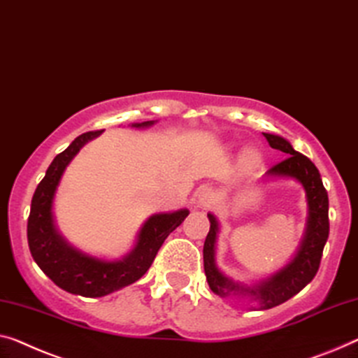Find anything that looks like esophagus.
I'll return each mask as SVG.
<instances>
[{
	"label": "esophagus",
	"mask_w": 358,
	"mask_h": 358,
	"mask_svg": "<svg viewBox=\"0 0 358 358\" xmlns=\"http://www.w3.org/2000/svg\"><path fill=\"white\" fill-rule=\"evenodd\" d=\"M196 199H197V206L201 207H209L213 201H215V193H213L212 188H201L197 191L196 194Z\"/></svg>",
	"instance_id": "34e87169"
}]
</instances>
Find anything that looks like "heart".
<instances>
[{"mask_svg":"<svg viewBox=\"0 0 358 358\" xmlns=\"http://www.w3.org/2000/svg\"><path fill=\"white\" fill-rule=\"evenodd\" d=\"M243 165L244 167H255L260 161H262V154H260V151L257 148H248L246 151H244L243 154Z\"/></svg>","mask_w":358,"mask_h":358,"instance_id":"1","label":"heart"}]
</instances>
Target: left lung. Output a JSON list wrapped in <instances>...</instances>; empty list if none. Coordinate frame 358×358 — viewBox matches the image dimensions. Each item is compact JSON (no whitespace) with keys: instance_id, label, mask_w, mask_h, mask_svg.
Instances as JSON below:
<instances>
[{"instance_id":"obj_1","label":"left lung","mask_w":358,"mask_h":358,"mask_svg":"<svg viewBox=\"0 0 358 358\" xmlns=\"http://www.w3.org/2000/svg\"><path fill=\"white\" fill-rule=\"evenodd\" d=\"M264 136L271 148L286 154L285 161L271 167L264 175V180H294L306 191L307 223L296 254L285 266L264 280L254 282L233 280L231 276L223 273L215 262V244L220 225L212 212L207 213L210 230L207 233L202 250L206 278L213 294L254 302L255 307H250V310H266L276 307L301 292L317 275L329 234L328 193L315 164L303 154L297 152L286 138L275 133H264Z\"/></svg>"}]
</instances>
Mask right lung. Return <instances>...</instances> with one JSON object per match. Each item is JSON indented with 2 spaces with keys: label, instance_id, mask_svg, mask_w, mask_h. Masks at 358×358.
Returning <instances> with one entry per match:
<instances>
[{
  "label": "right lung",
  "instance_id": "1",
  "mask_svg": "<svg viewBox=\"0 0 358 358\" xmlns=\"http://www.w3.org/2000/svg\"><path fill=\"white\" fill-rule=\"evenodd\" d=\"M156 120L131 124V128H148ZM103 130L77 136L66 151L57 154L46 170L45 178L31 197L27 239L31 257L48 278L61 289L83 297H103L135 282L151 266L165 238L188 217V209L154 213L143 223L130 252L120 259L96 257L85 252L62 236L55 218V196L67 165L88 141L98 138Z\"/></svg>",
  "mask_w": 358,
  "mask_h": 358
}]
</instances>
